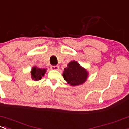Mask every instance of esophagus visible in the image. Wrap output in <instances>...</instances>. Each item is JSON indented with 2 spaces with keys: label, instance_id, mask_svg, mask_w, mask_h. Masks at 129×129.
<instances>
[{
  "label": "esophagus",
  "instance_id": "obj_1",
  "mask_svg": "<svg viewBox=\"0 0 129 129\" xmlns=\"http://www.w3.org/2000/svg\"><path fill=\"white\" fill-rule=\"evenodd\" d=\"M59 69V66H51V69H52V70H57Z\"/></svg>",
  "mask_w": 129,
  "mask_h": 129
}]
</instances>
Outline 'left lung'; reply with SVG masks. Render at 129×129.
<instances>
[{
    "mask_svg": "<svg viewBox=\"0 0 129 129\" xmlns=\"http://www.w3.org/2000/svg\"><path fill=\"white\" fill-rule=\"evenodd\" d=\"M88 73L87 70L76 61H71L65 68L63 77L67 83L71 86H77L83 84L87 80Z\"/></svg>",
    "mask_w": 129,
    "mask_h": 129,
    "instance_id": "obj_1",
    "label": "left lung"
}]
</instances>
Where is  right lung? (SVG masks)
<instances>
[{"instance_id":"1","label":"right lung","mask_w":129,"mask_h":129,"mask_svg":"<svg viewBox=\"0 0 129 129\" xmlns=\"http://www.w3.org/2000/svg\"><path fill=\"white\" fill-rule=\"evenodd\" d=\"M46 72V69H40L38 68L36 66H35L32 68L31 72V78L33 80L38 81L41 79L42 77H43L44 74Z\"/></svg>"}]
</instances>
